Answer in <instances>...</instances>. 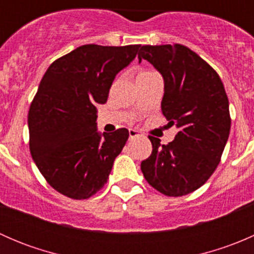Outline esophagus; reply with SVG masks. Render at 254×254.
Listing matches in <instances>:
<instances>
[{"instance_id":"esophagus-1","label":"esophagus","mask_w":254,"mask_h":254,"mask_svg":"<svg viewBox=\"0 0 254 254\" xmlns=\"http://www.w3.org/2000/svg\"><path fill=\"white\" fill-rule=\"evenodd\" d=\"M141 132L140 131H137V130H134V129H131V130H129V136H130V139H134V137H139V136H141Z\"/></svg>"}]
</instances>
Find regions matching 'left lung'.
I'll use <instances>...</instances> for the list:
<instances>
[{
    "mask_svg": "<svg viewBox=\"0 0 254 254\" xmlns=\"http://www.w3.org/2000/svg\"><path fill=\"white\" fill-rule=\"evenodd\" d=\"M137 58L162 75L161 109L168 125L178 129L168 145L148 136L152 153L141 162L143 177L165 195H186L214 173L229 139L231 118L224 84L209 64L184 45H143Z\"/></svg>",
    "mask_w": 254,
    "mask_h": 254,
    "instance_id": "obj_1",
    "label": "left lung"
}]
</instances>
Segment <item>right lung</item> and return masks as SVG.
Segmentation results:
<instances>
[{"label": "right lung", "instance_id": "obj_1", "mask_svg": "<svg viewBox=\"0 0 254 254\" xmlns=\"http://www.w3.org/2000/svg\"><path fill=\"white\" fill-rule=\"evenodd\" d=\"M140 45H82L54 61L43 76L28 115L29 148L55 190L81 200L103 188L127 129L97 130V106L108 99L118 72Z\"/></svg>", "mask_w": 254, "mask_h": 254}]
</instances>
